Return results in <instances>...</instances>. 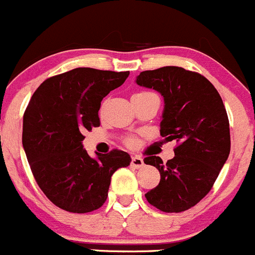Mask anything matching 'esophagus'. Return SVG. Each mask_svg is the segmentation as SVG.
<instances>
[{"label":"esophagus","mask_w":255,"mask_h":255,"mask_svg":"<svg viewBox=\"0 0 255 255\" xmlns=\"http://www.w3.org/2000/svg\"><path fill=\"white\" fill-rule=\"evenodd\" d=\"M131 166H134L135 169L142 168V166H144V159H142L141 156L135 155V156H132L131 159Z\"/></svg>","instance_id":"1"}]
</instances>
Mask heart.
<instances>
[{
    "label": "heart",
    "mask_w": 255,
    "mask_h": 255,
    "mask_svg": "<svg viewBox=\"0 0 255 255\" xmlns=\"http://www.w3.org/2000/svg\"><path fill=\"white\" fill-rule=\"evenodd\" d=\"M129 142H130V144H132V142H134V139H130Z\"/></svg>",
    "instance_id": "1"
}]
</instances>
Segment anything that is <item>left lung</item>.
<instances>
[{"label":"left lung","instance_id":"8db88e82","mask_svg":"<svg viewBox=\"0 0 255 255\" xmlns=\"http://www.w3.org/2000/svg\"><path fill=\"white\" fill-rule=\"evenodd\" d=\"M135 82L162 96L160 135L165 141L178 142L175 156L166 164L155 155L144 159L160 173L159 185L145 198L161 212L188 210L209 193L229 156V120L224 104L209 80L183 67L142 71Z\"/></svg>","mask_w":255,"mask_h":255}]
</instances>
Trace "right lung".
<instances>
[{
    "label": "right lung",
    "mask_w": 255,
    "mask_h": 255,
    "mask_svg": "<svg viewBox=\"0 0 255 255\" xmlns=\"http://www.w3.org/2000/svg\"><path fill=\"white\" fill-rule=\"evenodd\" d=\"M129 75L77 67L43 81L31 98L23 115V150L38 186L56 207L79 214L99 209L113 174L130 165L128 152L91 157L82 145V132L100 126L103 99Z\"/></svg>",
    "instance_id": "add662e5"
}]
</instances>
